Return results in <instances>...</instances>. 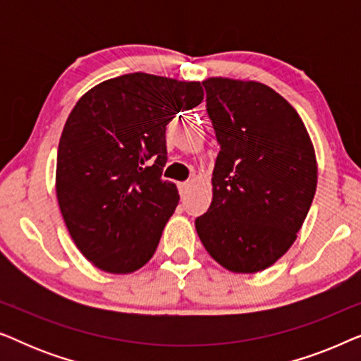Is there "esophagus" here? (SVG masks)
Listing matches in <instances>:
<instances>
[{
	"mask_svg": "<svg viewBox=\"0 0 361 361\" xmlns=\"http://www.w3.org/2000/svg\"><path fill=\"white\" fill-rule=\"evenodd\" d=\"M189 187H190V182L189 180H187V182H179V192H180L182 197L185 195V192L189 190Z\"/></svg>",
	"mask_w": 361,
	"mask_h": 361,
	"instance_id": "34e87169",
	"label": "esophagus"
}]
</instances>
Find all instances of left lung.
<instances>
[{"instance_id": "left-lung-1", "label": "left lung", "mask_w": 361, "mask_h": 361, "mask_svg": "<svg viewBox=\"0 0 361 361\" xmlns=\"http://www.w3.org/2000/svg\"><path fill=\"white\" fill-rule=\"evenodd\" d=\"M215 130L214 199L195 219L199 238L233 273H258L294 243L317 187L312 141L298 111L259 82L207 78Z\"/></svg>"}]
</instances>
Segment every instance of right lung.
<instances>
[{"instance_id":"obj_1","label":"right lung","mask_w":361,"mask_h":361,"mask_svg":"<svg viewBox=\"0 0 361 361\" xmlns=\"http://www.w3.org/2000/svg\"><path fill=\"white\" fill-rule=\"evenodd\" d=\"M204 100L200 82L135 72L88 90L68 115L57 151L56 190L73 243L113 274L152 258L179 204L162 179L166 126Z\"/></svg>"}]
</instances>
